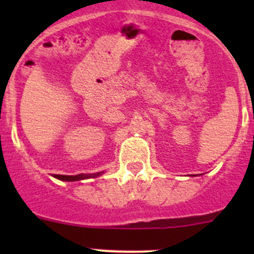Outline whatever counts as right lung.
<instances>
[{
	"instance_id": "add662e5",
	"label": "right lung",
	"mask_w": 254,
	"mask_h": 254,
	"mask_svg": "<svg viewBox=\"0 0 254 254\" xmlns=\"http://www.w3.org/2000/svg\"><path fill=\"white\" fill-rule=\"evenodd\" d=\"M104 172H98V173H92V175H77V176H63V175H55L54 177L60 181L64 182H77V181H82V179H87V178H94V177H98L101 175H103Z\"/></svg>"
}]
</instances>
